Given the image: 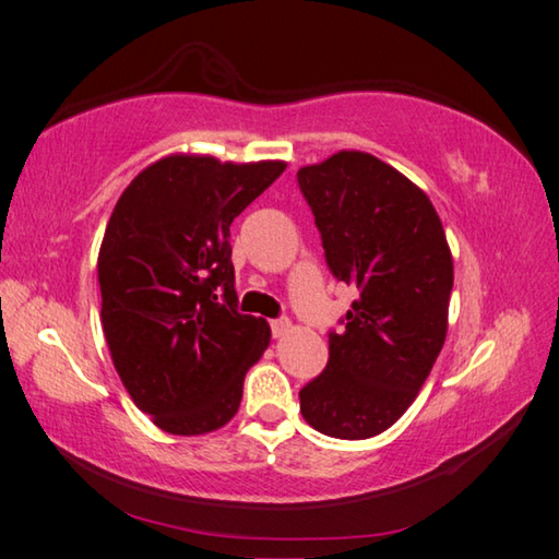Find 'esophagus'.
Masks as SVG:
<instances>
[{
  "label": "esophagus",
  "instance_id": "34e87169",
  "mask_svg": "<svg viewBox=\"0 0 559 559\" xmlns=\"http://www.w3.org/2000/svg\"><path fill=\"white\" fill-rule=\"evenodd\" d=\"M290 320L288 318H278V320H271V333L273 337H286L290 333Z\"/></svg>",
  "mask_w": 559,
  "mask_h": 559
}]
</instances>
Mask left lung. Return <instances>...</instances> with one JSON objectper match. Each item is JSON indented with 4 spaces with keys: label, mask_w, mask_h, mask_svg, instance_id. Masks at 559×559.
Masks as SVG:
<instances>
[{
    "label": "left lung",
    "mask_w": 559,
    "mask_h": 559,
    "mask_svg": "<svg viewBox=\"0 0 559 559\" xmlns=\"http://www.w3.org/2000/svg\"><path fill=\"white\" fill-rule=\"evenodd\" d=\"M298 185L330 271L357 288L300 412L325 437L370 439L409 409L441 353L451 249L427 192L370 153L340 150L300 167Z\"/></svg>",
    "instance_id": "obj_1"
}]
</instances>
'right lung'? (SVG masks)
<instances>
[{
    "mask_svg": "<svg viewBox=\"0 0 559 559\" xmlns=\"http://www.w3.org/2000/svg\"><path fill=\"white\" fill-rule=\"evenodd\" d=\"M286 163L177 153L120 194L98 251L100 323L130 400L175 437L222 429L271 343L236 310L229 226Z\"/></svg>",
    "mask_w": 559,
    "mask_h": 559,
    "instance_id": "add662e5",
    "label": "right lung"
}]
</instances>
